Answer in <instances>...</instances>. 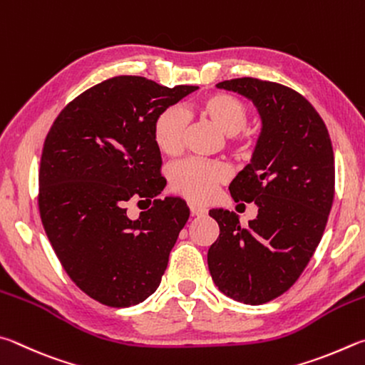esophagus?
<instances>
[{"instance_id":"1","label":"esophagus","mask_w":365,"mask_h":365,"mask_svg":"<svg viewBox=\"0 0 365 365\" xmlns=\"http://www.w3.org/2000/svg\"><path fill=\"white\" fill-rule=\"evenodd\" d=\"M207 213H208L207 208L197 207V205H190V215H192V216H205Z\"/></svg>"}]
</instances>
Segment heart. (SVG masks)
<instances>
[{
  "label": "heart",
  "mask_w": 365,
  "mask_h": 365,
  "mask_svg": "<svg viewBox=\"0 0 365 365\" xmlns=\"http://www.w3.org/2000/svg\"><path fill=\"white\" fill-rule=\"evenodd\" d=\"M197 110L226 134L235 136L248 123L250 108L244 101L227 93H213L197 104ZM187 126V115L181 107L171 106L160 112L153 121V143L166 155H175L182 149V139ZM242 149L250 147L247 136L240 138ZM229 170L222 163H208L200 160H184L170 170V184L184 199L195 203L208 202L220 184L226 182Z\"/></svg>",
  "instance_id": "obj_1"
}]
</instances>
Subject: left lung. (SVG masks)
<instances>
[{
	"instance_id": "8db88e82",
	"label": "left lung",
	"mask_w": 365,
	"mask_h": 365,
	"mask_svg": "<svg viewBox=\"0 0 365 365\" xmlns=\"http://www.w3.org/2000/svg\"><path fill=\"white\" fill-rule=\"evenodd\" d=\"M250 99L261 133L250 163L229 186L235 202H255L258 216L210 210L220 237L208 250L216 287L235 302L263 304L302 276L322 239L335 194L331 140L321 115L292 88L258 78L218 83Z\"/></svg>"
}]
</instances>
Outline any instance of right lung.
Returning a JSON list of instances; mask_svg holds the SVG:
<instances>
[{"label":"right lung","mask_w":365,"mask_h":365,"mask_svg":"<svg viewBox=\"0 0 365 365\" xmlns=\"http://www.w3.org/2000/svg\"><path fill=\"white\" fill-rule=\"evenodd\" d=\"M195 89L113 76L75 98L51 126L38 176L41 222L68 277L96 302L128 308L160 285L189 207L179 197L155 199L166 181L153 121ZM133 200L153 207L131 220Z\"/></svg>","instance_id":"obj_1"}]
</instances>
